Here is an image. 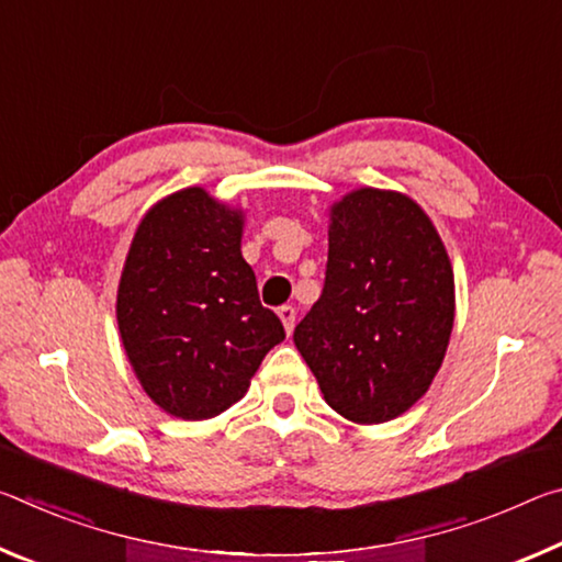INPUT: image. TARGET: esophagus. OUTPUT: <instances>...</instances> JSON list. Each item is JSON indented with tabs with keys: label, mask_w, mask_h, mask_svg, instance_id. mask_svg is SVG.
<instances>
[{
	"label": "esophagus",
	"mask_w": 562,
	"mask_h": 562,
	"mask_svg": "<svg viewBox=\"0 0 562 562\" xmlns=\"http://www.w3.org/2000/svg\"><path fill=\"white\" fill-rule=\"evenodd\" d=\"M278 315H280L282 325H284V331H288V335H292V329H294V317H297V312H294L292 304H282V307L278 310Z\"/></svg>",
	"instance_id": "obj_1"
}]
</instances>
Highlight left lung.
I'll return each instance as SVG.
<instances>
[{
  "instance_id": "obj_1",
  "label": "left lung",
  "mask_w": 562,
  "mask_h": 562,
  "mask_svg": "<svg viewBox=\"0 0 562 562\" xmlns=\"http://www.w3.org/2000/svg\"><path fill=\"white\" fill-rule=\"evenodd\" d=\"M453 327V270L412 198L361 188L331 207L325 288L294 347L325 402L382 424L431 386Z\"/></svg>"
}]
</instances>
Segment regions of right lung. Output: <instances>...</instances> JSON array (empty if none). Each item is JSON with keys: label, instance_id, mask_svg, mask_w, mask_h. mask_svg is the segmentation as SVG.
<instances>
[{"label": "right lung", "instance_id": "right-lung-1", "mask_svg": "<svg viewBox=\"0 0 562 562\" xmlns=\"http://www.w3.org/2000/svg\"><path fill=\"white\" fill-rule=\"evenodd\" d=\"M240 235V213L186 188L150 207L123 265L116 317L133 372L160 408L190 422L235 404L284 339Z\"/></svg>", "mask_w": 562, "mask_h": 562}]
</instances>
